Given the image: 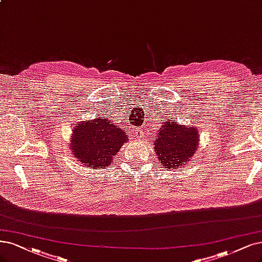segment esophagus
<instances>
[{"instance_id": "1", "label": "esophagus", "mask_w": 262, "mask_h": 262, "mask_svg": "<svg viewBox=\"0 0 262 262\" xmlns=\"http://www.w3.org/2000/svg\"><path fill=\"white\" fill-rule=\"evenodd\" d=\"M136 137H137V138H141V137H143V135H142V133H141V132H138V130H137V133H136Z\"/></svg>"}]
</instances>
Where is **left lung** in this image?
I'll use <instances>...</instances> for the list:
<instances>
[{
    "instance_id": "8db88e82",
    "label": "left lung",
    "mask_w": 262,
    "mask_h": 262,
    "mask_svg": "<svg viewBox=\"0 0 262 262\" xmlns=\"http://www.w3.org/2000/svg\"><path fill=\"white\" fill-rule=\"evenodd\" d=\"M200 134L192 125H181L173 120H165L154 139L153 147L160 164L167 169H176L192 161L199 149Z\"/></svg>"
}]
</instances>
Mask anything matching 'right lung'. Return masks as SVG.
I'll return each instance as SVG.
<instances>
[{
  "mask_svg": "<svg viewBox=\"0 0 262 262\" xmlns=\"http://www.w3.org/2000/svg\"><path fill=\"white\" fill-rule=\"evenodd\" d=\"M128 137L108 116H95L94 120L74 124L70 137L72 157L86 167L100 169L110 166L114 157Z\"/></svg>",
  "mask_w": 262,
  "mask_h": 262,
  "instance_id": "obj_1",
  "label": "right lung"
}]
</instances>
